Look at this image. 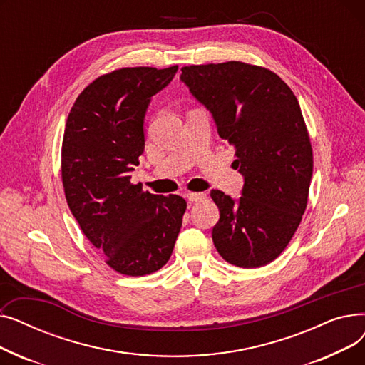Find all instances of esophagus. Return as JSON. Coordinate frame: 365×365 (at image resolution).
I'll return each mask as SVG.
<instances>
[{
	"instance_id": "obj_1",
	"label": "esophagus",
	"mask_w": 365,
	"mask_h": 365,
	"mask_svg": "<svg viewBox=\"0 0 365 365\" xmlns=\"http://www.w3.org/2000/svg\"><path fill=\"white\" fill-rule=\"evenodd\" d=\"M186 198L190 202H198V201H202L205 198V194L204 192H187Z\"/></svg>"
}]
</instances>
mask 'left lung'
I'll return each mask as SVG.
<instances>
[{
	"instance_id": "1",
	"label": "left lung",
	"mask_w": 365,
	"mask_h": 365,
	"mask_svg": "<svg viewBox=\"0 0 365 365\" xmlns=\"http://www.w3.org/2000/svg\"><path fill=\"white\" fill-rule=\"evenodd\" d=\"M180 81L235 146L234 165L244 178L240 198L210 192L220 212L215 247L240 267L271 263L302 220L314 168L296 96L272 71L242 62L185 66Z\"/></svg>"
}]
</instances>
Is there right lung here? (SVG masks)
Wrapping results in <instances>:
<instances>
[{
  "mask_svg": "<svg viewBox=\"0 0 365 365\" xmlns=\"http://www.w3.org/2000/svg\"><path fill=\"white\" fill-rule=\"evenodd\" d=\"M178 69L142 66L103 75L83 90L66 120L62 180L68 205L87 240L123 275L161 269L182 227V197L143 192L130 182L145 149L152 96Z\"/></svg>",
  "mask_w": 365,
  "mask_h": 365,
  "instance_id": "add662e5",
  "label": "right lung"
}]
</instances>
